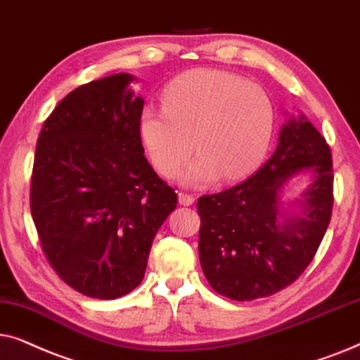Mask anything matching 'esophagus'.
<instances>
[{"instance_id": "esophagus-1", "label": "esophagus", "mask_w": 360, "mask_h": 360, "mask_svg": "<svg viewBox=\"0 0 360 360\" xmlns=\"http://www.w3.org/2000/svg\"><path fill=\"white\" fill-rule=\"evenodd\" d=\"M179 204L183 205H193L194 204V195L191 194H186V193H179Z\"/></svg>"}]
</instances>
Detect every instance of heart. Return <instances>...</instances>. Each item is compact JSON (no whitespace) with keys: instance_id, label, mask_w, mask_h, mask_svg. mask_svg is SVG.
Here are the masks:
<instances>
[{"instance_id":"b5f03b06","label":"heart","mask_w":360,"mask_h":360,"mask_svg":"<svg viewBox=\"0 0 360 360\" xmlns=\"http://www.w3.org/2000/svg\"><path fill=\"white\" fill-rule=\"evenodd\" d=\"M275 130V107L260 85L225 70L186 72L167 85L162 108L148 103L138 131L153 166L184 184L238 179L266 156Z\"/></svg>"}]
</instances>
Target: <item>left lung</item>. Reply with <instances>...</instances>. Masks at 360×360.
<instances>
[{"label": "left lung", "instance_id": "1", "mask_svg": "<svg viewBox=\"0 0 360 360\" xmlns=\"http://www.w3.org/2000/svg\"><path fill=\"white\" fill-rule=\"evenodd\" d=\"M311 174L293 203L284 191L300 172ZM328 143L303 113L288 118L276 150L255 174L198 200L199 260L209 285L236 301L265 298L293 283L323 240L333 212Z\"/></svg>", "mask_w": 360, "mask_h": 360}]
</instances>
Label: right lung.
<instances>
[{
	"instance_id": "add662e5",
	"label": "right lung",
	"mask_w": 360,
	"mask_h": 360,
	"mask_svg": "<svg viewBox=\"0 0 360 360\" xmlns=\"http://www.w3.org/2000/svg\"><path fill=\"white\" fill-rule=\"evenodd\" d=\"M131 74L80 85L44 122L31 214L51 266L70 288L115 300L141 283L158 230L177 195L145 158V100Z\"/></svg>"
}]
</instances>
